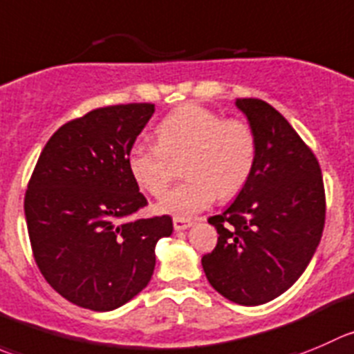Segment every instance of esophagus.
<instances>
[{"instance_id":"obj_1","label":"esophagus","mask_w":354,"mask_h":354,"mask_svg":"<svg viewBox=\"0 0 354 354\" xmlns=\"http://www.w3.org/2000/svg\"><path fill=\"white\" fill-rule=\"evenodd\" d=\"M173 225H174V230L181 232V230L190 228V226L194 225V221H192V219H188V218H181V216H174Z\"/></svg>"}]
</instances>
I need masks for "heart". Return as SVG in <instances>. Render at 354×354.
Here are the masks:
<instances>
[{
    "mask_svg": "<svg viewBox=\"0 0 354 354\" xmlns=\"http://www.w3.org/2000/svg\"><path fill=\"white\" fill-rule=\"evenodd\" d=\"M157 143L135 140L128 150V169L147 194L159 197L174 176L173 160L185 157L187 180L159 202L162 212L190 216L212 204L216 197L239 194L256 164V133L242 119L197 104L174 109L156 128Z\"/></svg>",
    "mask_w": 354,
    "mask_h": 354,
    "instance_id": "1",
    "label": "heart"
}]
</instances>
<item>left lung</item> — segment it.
I'll use <instances>...</instances> for the list:
<instances>
[{"instance_id": "1", "label": "left lung", "mask_w": 354, "mask_h": 354, "mask_svg": "<svg viewBox=\"0 0 354 354\" xmlns=\"http://www.w3.org/2000/svg\"><path fill=\"white\" fill-rule=\"evenodd\" d=\"M235 105L256 133V164L233 204L209 218L219 236L202 268L223 297L257 306L310 264L324 232L325 188L317 157L279 111L257 98Z\"/></svg>"}]
</instances>
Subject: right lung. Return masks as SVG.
Wrapping results in <instances>:
<instances>
[{"label": "right lung", "mask_w": 354, "mask_h": 354, "mask_svg": "<svg viewBox=\"0 0 354 354\" xmlns=\"http://www.w3.org/2000/svg\"><path fill=\"white\" fill-rule=\"evenodd\" d=\"M153 104L95 109L65 122L44 145L24 211L37 268L71 303L111 311L142 292L156 268V243L169 216L129 221L145 207L128 150Z\"/></svg>", "instance_id": "right-lung-1"}]
</instances>
